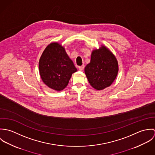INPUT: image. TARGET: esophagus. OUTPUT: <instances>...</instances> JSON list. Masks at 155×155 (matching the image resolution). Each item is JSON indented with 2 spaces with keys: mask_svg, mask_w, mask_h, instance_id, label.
Segmentation results:
<instances>
[{
  "mask_svg": "<svg viewBox=\"0 0 155 155\" xmlns=\"http://www.w3.org/2000/svg\"><path fill=\"white\" fill-rule=\"evenodd\" d=\"M84 65H82V66H81L79 67V70H80V71H82L84 69Z\"/></svg>",
  "mask_w": 155,
  "mask_h": 155,
  "instance_id": "34e87169",
  "label": "esophagus"
}]
</instances>
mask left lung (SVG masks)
Masks as SVG:
<instances>
[{
  "instance_id": "1",
  "label": "left lung",
  "mask_w": 155,
  "mask_h": 155,
  "mask_svg": "<svg viewBox=\"0 0 155 155\" xmlns=\"http://www.w3.org/2000/svg\"><path fill=\"white\" fill-rule=\"evenodd\" d=\"M118 70L116 57L104 45L92 51L90 63L84 69L89 83L97 91L110 87L116 78Z\"/></svg>"
}]
</instances>
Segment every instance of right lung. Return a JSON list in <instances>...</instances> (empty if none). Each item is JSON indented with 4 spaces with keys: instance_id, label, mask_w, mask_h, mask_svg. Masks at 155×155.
Masks as SVG:
<instances>
[{
    "instance_id": "obj_1",
    "label": "right lung",
    "mask_w": 155,
    "mask_h": 155,
    "mask_svg": "<svg viewBox=\"0 0 155 155\" xmlns=\"http://www.w3.org/2000/svg\"><path fill=\"white\" fill-rule=\"evenodd\" d=\"M39 68L43 82L57 91L65 88L72 74L78 71L64 46L56 42L45 49L39 59Z\"/></svg>"
}]
</instances>
